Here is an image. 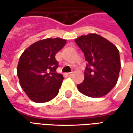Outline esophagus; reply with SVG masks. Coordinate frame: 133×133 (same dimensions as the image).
Wrapping results in <instances>:
<instances>
[{
  "label": "esophagus",
  "mask_w": 133,
  "mask_h": 133,
  "mask_svg": "<svg viewBox=\"0 0 133 133\" xmlns=\"http://www.w3.org/2000/svg\"><path fill=\"white\" fill-rule=\"evenodd\" d=\"M72 75H73V74H72V72H69V73H67L66 74V75L68 76V77H71Z\"/></svg>",
  "instance_id": "34e87169"
}]
</instances>
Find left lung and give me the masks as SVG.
<instances>
[{
	"mask_svg": "<svg viewBox=\"0 0 133 133\" xmlns=\"http://www.w3.org/2000/svg\"><path fill=\"white\" fill-rule=\"evenodd\" d=\"M75 42L88 63L83 82L77 85L78 90L91 98L103 97L118 80L121 67L119 50L111 42L95 33L81 35Z\"/></svg>",
	"mask_w": 133,
	"mask_h": 133,
	"instance_id": "obj_1",
	"label": "left lung"
}]
</instances>
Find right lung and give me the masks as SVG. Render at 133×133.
<instances>
[{
	"mask_svg": "<svg viewBox=\"0 0 133 133\" xmlns=\"http://www.w3.org/2000/svg\"><path fill=\"white\" fill-rule=\"evenodd\" d=\"M66 42L60 38L43 39L30 45L21 55L17 75L21 88L33 102L46 103L58 94L63 76L56 72L58 63L55 55Z\"/></svg>",
	"mask_w": 133,
	"mask_h": 133,
	"instance_id": "add662e5",
	"label": "right lung"
}]
</instances>
